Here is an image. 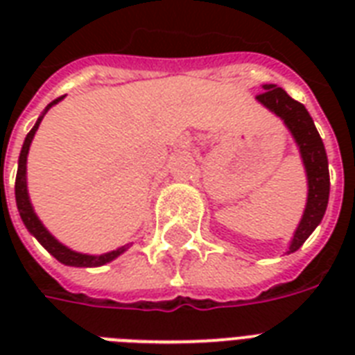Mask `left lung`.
Here are the masks:
<instances>
[{
	"instance_id": "obj_1",
	"label": "left lung",
	"mask_w": 355,
	"mask_h": 355,
	"mask_svg": "<svg viewBox=\"0 0 355 355\" xmlns=\"http://www.w3.org/2000/svg\"><path fill=\"white\" fill-rule=\"evenodd\" d=\"M263 90L256 96V99L269 108L270 112H275L278 118L284 119L287 128L297 139L308 173V205L289 247V252H295L302 247L304 241L311 236V232L319 227V223L324 217L328 197H330L328 156H326L324 144L315 128L313 119L302 103L295 101L293 97L287 96L286 90H282L276 85H265Z\"/></svg>"
}]
</instances>
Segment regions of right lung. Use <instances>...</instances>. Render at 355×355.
<instances>
[{
  "mask_svg": "<svg viewBox=\"0 0 355 355\" xmlns=\"http://www.w3.org/2000/svg\"><path fill=\"white\" fill-rule=\"evenodd\" d=\"M60 99H62V97H57L55 101L49 103L46 110H49V108H51L55 103L60 101ZM40 121L42 118L36 121L35 127L31 128L29 134H27V138H25L24 141V147H21V153H19L18 173H16V186H14V191H16V205H18V211L19 216H21V221H24V225L27 227V230L46 247L47 252H51L53 256H55L58 261H62V263L73 265V267H99V265L108 263V261H112L114 258H118L119 254L125 252V248L127 247H121L118 248V250H112V252L108 254H101V256H88V254L73 252V250H69V248H66L64 245H60L51 234L47 232L46 228H44V225L38 221V217H36L35 211H33V206H31L29 202V195H27V182H25V169H27L25 164H27L29 145L31 141H33V136H35L36 128H38Z\"/></svg>",
  "mask_w": 355,
  "mask_h": 355,
  "instance_id": "add662e5",
  "label": "right lung"
}]
</instances>
